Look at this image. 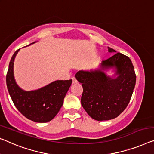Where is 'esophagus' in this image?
Listing matches in <instances>:
<instances>
[{"mask_svg":"<svg viewBox=\"0 0 154 154\" xmlns=\"http://www.w3.org/2000/svg\"><path fill=\"white\" fill-rule=\"evenodd\" d=\"M72 84H76L77 82V79H75V77H72Z\"/></svg>","mask_w":154,"mask_h":154,"instance_id":"34e87169","label":"esophagus"}]
</instances>
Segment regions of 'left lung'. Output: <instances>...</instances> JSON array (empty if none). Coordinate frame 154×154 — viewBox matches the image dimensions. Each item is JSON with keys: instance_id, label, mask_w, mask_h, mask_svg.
I'll list each match as a JSON object with an SVG mask.
<instances>
[{"instance_id": "1", "label": "left lung", "mask_w": 154, "mask_h": 154, "mask_svg": "<svg viewBox=\"0 0 154 154\" xmlns=\"http://www.w3.org/2000/svg\"><path fill=\"white\" fill-rule=\"evenodd\" d=\"M108 49L109 52H116L109 47ZM113 67L116 70L115 78L104 72ZM75 77L83 87L82 106L97 121L111 120L122 113L130 102L136 82L131 61L120 52L102 61L98 69L78 71Z\"/></svg>"}]
</instances>
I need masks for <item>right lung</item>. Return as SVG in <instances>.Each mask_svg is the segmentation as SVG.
Segmentation results:
<instances>
[{"label": "right lung", "mask_w": 154, "mask_h": 154, "mask_svg": "<svg viewBox=\"0 0 154 154\" xmlns=\"http://www.w3.org/2000/svg\"><path fill=\"white\" fill-rule=\"evenodd\" d=\"M19 50L14 53L9 64L6 76L8 92L14 104L26 118L35 122H48L56 116L62 106L72 79L57 80L35 91L23 90L14 77V61Z\"/></svg>", "instance_id": "1"}]
</instances>
